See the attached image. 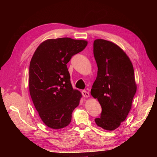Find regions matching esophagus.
<instances>
[{"instance_id": "obj_1", "label": "esophagus", "mask_w": 157, "mask_h": 157, "mask_svg": "<svg viewBox=\"0 0 157 157\" xmlns=\"http://www.w3.org/2000/svg\"><path fill=\"white\" fill-rule=\"evenodd\" d=\"M82 94L84 97H90V94L86 90H83L82 92Z\"/></svg>"}]
</instances>
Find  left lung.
Here are the masks:
<instances>
[{
  "label": "left lung",
  "mask_w": 157,
  "mask_h": 157,
  "mask_svg": "<svg viewBox=\"0 0 157 157\" xmlns=\"http://www.w3.org/2000/svg\"><path fill=\"white\" fill-rule=\"evenodd\" d=\"M94 54L98 67L91 95L102 108L96 124L109 131L116 130L124 121L136 92L134 67L121 48L111 41L96 39Z\"/></svg>",
  "instance_id": "obj_1"
}]
</instances>
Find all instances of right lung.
<instances>
[{
  "label": "right lung",
  "mask_w": 157,
  "mask_h": 157,
  "mask_svg": "<svg viewBox=\"0 0 157 157\" xmlns=\"http://www.w3.org/2000/svg\"><path fill=\"white\" fill-rule=\"evenodd\" d=\"M88 44L68 37L50 39L37 47L30 62L29 88L33 104L44 124L52 129L68 126L82 94L73 89L67 63Z\"/></svg>",
  "instance_id": "obj_1"
}]
</instances>
